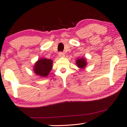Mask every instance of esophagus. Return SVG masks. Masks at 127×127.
<instances>
[{
  "label": "esophagus",
  "mask_w": 127,
  "mask_h": 127,
  "mask_svg": "<svg viewBox=\"0 0 127 127\" xmlns=\"http://www.w3.org/2000/svg\"><path fill=\"white\" fill-rule=\"evenodd\" d=\"M59 56L60 58H64V57H65V54L63 52H59Z\"/></svg>",
  "instance_id": "esophagus-1"
}]
</instances>
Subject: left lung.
Here are the masks:
<instances>
[{
    "label": "left lung",
    "mask_w": 127,
    "mask_h": 127,
    "mask_svg": "<svg viewBox=\"0 0 127 127\" xmlns=\"http://www.w3.org/2000/svg\"><path fill=\"white\" fill-rule=\"evenodd\" d=\"M76 64L78 67L79 68L83 69L87 65V61L86 59L84 58H78V59L76 60Z\"/></svg>",
    "instance_id": "obj_1"
}]
</instances>
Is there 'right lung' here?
I'll use <instances>...</instances> for the list:
<instances>
[{
	"label": "right lung",
	"instance_id": "obj_1",
	"mask_svg": "<svg viewBox=\"0 0 127 127\" xmlns=\"http://www.w3.org/2000/svg\"><path fill=\"white\" fill-rule=\"evenodd\" d=\"M53 61L46 58H40L35 62L33 71L36 75L46 77L52 69Z\"/></svg>",
	"mask_w": 127,
	"mask_h": 127
}]
</instances>
